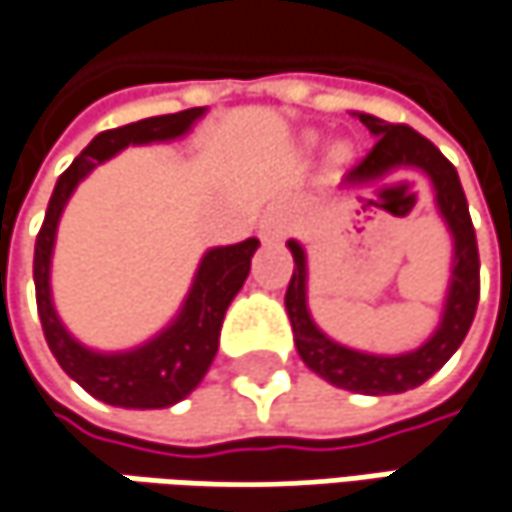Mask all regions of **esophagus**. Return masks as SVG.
Here are the masks:
<instances>
[{"label": "esophagus", "mask_w": 512, "mask_h": 512, "mask_svg": "<svg viewBox=\"0 0 512 512\" xmlns=\"http://www.w3.org/2000/svg\"><path fill=\"white\" fill-rule=\"evenodd\" d=\"M285 230H288V221H285L279 212L271 209V212L265 215V221H262V238H265V241H274V238L285 236Z\"/></svg>", "instance_id": "obj_1"}]
</instances>
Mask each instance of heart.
Instances as JSON below:
<instances>
[{"instance_id":"heart-1","label":"heart","mask_w":512,"mask_h":512,"mask_svg":"<svg viewBox=\"0 0 512 512\" xmlns=\"http://www.w3.org/2000/svg\"><path fill=\"white\" fill-rule=\"evenodd\" d=\"M335 160H344V151H338V154H335Z\"/></svg>"}]
</instances>
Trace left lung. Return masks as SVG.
I'll use <instances>...</instances> for the list:
<instances>
[{"mask_svg":"<svg viewBox=\"0 0 512 512\" xmlns=\"http://www.w3.org/2000/svg\"><path fill=\"white\" fill-rule=\"evenodd\" d=\"M358 119L376 136V145L349 171L347 183H370L396 168H417L422 174H428V180L434 186L437 209L455 241L452 282H449L443 320H440L437 332L414 352L373 355V352L341 347L338 341L323 335L317 329V323L311 320L309 306H306V276H309L306 250L297 241H288V250L294 256V274H291L288 291H285V309L291 317L297 352L309 370H314L329 384L352 390V393L384 396V393H405L411 387L428 382L463 344V338L472 326L475 309H478L481 262H478L475 227L469 218V203L463 195L455 165L434 148V142H428L422 133L408 125H393V122H384L376 116H367V113H358Z\"/></svg>","mask_w":512,"mask_h":512,"instance_id":"obj_1","label":"left lung"}]
</instances>
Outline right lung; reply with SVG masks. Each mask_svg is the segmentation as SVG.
Here are the masks:
<instances>
[{
    "instance_id": "obj_1",
    "label": "right lung",
    "mask_w": 512,
    "mask_h": 512,
    "mask_svg": "<svg viewBox=\"0 0 512 512\" xmlns=\"http://www.w3.org/2000/svg\"><path fill=\"white\" fill-rule=\"evenodd\" d=\"M203 116V107L151 116L142 122H130L125 128H113L98 133L90 145L75 157L60 177H57L52 201L46 209L43 227L34 244V288H37V311L43 323L46 344L66 370L69 379L81 384L95 399L116 405V408H168L186 399L206 376L221 338V323L227 306L233 303L244 279L250 274V259L259 247L256 238L212 247L201 259V268L189 288V297L171 326H165L157 338L130 352H92L78 344L66 326L60 323L52 306L49 288V268H52V247L60 212L75 192V186L90 174L92 168L128 145H148V142H168L183 136Z\"/></svg>"
}]
</instances>
